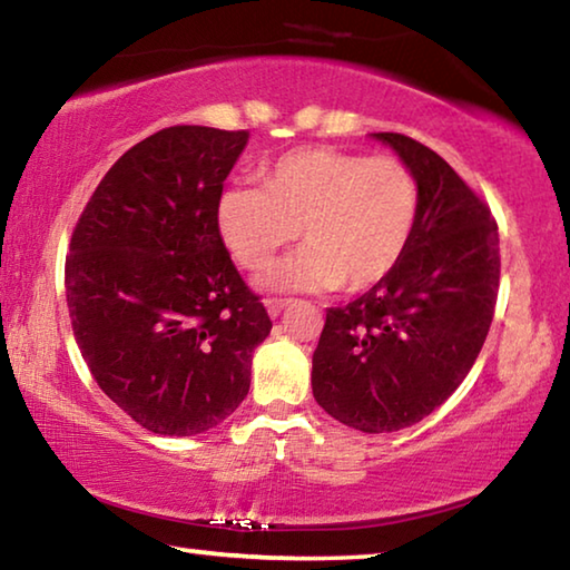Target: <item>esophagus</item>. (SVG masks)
<instances>
[{
	"mask_svg": "<svg viewBox=\"0 0 570 570\" xmlns=\"http://www.w3.org/2000/svg\"><path fill=\"white\" fill-rule=\"evenodd\" d=\"M264 304H266V312H268V316H272V320H276V316L288 306L286 298H266Z\"/></svg>",
	"mask_w": 570,
	"mask_h": 570,
	"instance_id": "1",
	"label": "esophagus"
}]
</instances>
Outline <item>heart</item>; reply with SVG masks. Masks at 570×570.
Segmentation results:
<instances>
[{
	"instance_id": "obj_1",
	"label": "heart",
	"mask_w": 570,
	"mask_h": 570,
	"mask_svg": "<svg viewBox=\"0 0 570 570\" xmlns=\"http://www.w3.org/2000/svg\"><path fill=\"white\" fill-rule=\"evenodd\" d=\"M417 208V180L400 158L298 148L264 168L262 188L220 193L216 224L248 272L272 266L302 228L306 246L266 276L278 292H366L402 262Z\"/></svg>"
}]
</instances>
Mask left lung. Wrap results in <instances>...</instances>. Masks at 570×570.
I'll return each instance as SVG.
<instances>
[{
    "mask_svg": "<svg viewBox=\"0 0 570 570\" xmlns=\"http://www.w3.org/2000/svg\"><path fill=\"white\" fill-rule=\"evenodd\" d=\"M374 138L417 180V224L384 282L326 308L312 390L334 420L380 435L428 417L468 377L495 314L500 238L485 200L435 150Z\"/></svg>",
    "mask_w": 570,
    "mask_h": 570,
    "instance_id": "1",
    "label": "left lung"
}]
</instances>
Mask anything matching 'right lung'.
Masks as SVG:
<instances>
[{
  "mask_svg": "<svg viewBox=\"0 0 570 570\" xmlns=\"http://www.w3.org/2000/svg\"><path fill=\"white\" fill-rule=\"evenodd\" d=\"M246 140L204 125L158 130L105 173L72 230L65 288L77 346L100 390L156 435L224 422L272 332L216 224Z\"/></svg>",
  "mask_w": 570,
  "mask_h": 570,
  "instance_id": "right-lung-1",
  "label": "right lung"
}]
</instances>
